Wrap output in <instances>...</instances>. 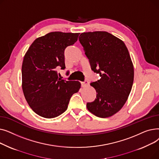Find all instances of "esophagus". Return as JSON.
I'll list each match as a JSON object with an SVG mask.
<instances>
[{
  "label": "esophagus",
  "instance_id": "esophagus-1",
  "mask_svg": "<svg viewBox=\"0 0 159 159\" xmlns=\"http://www.w3.org/2000/svg\"><path fill=\"white\" fill-rule=\"evenodd\" d=\"M88 84H89L88 81L86 80H85L84 82H81V86L82 87H86V86H88Z\"/></svg>",
  "mask_w": 159,
  "mask_h": 159
}]
</instances>
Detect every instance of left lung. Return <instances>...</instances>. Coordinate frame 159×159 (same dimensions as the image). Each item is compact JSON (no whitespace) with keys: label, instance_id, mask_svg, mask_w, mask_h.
I'll use <instances>...</instances> for the list:
<instances>
[{"label":"left lung","instance_id":"1","mask_svg":"<svg viewBox=\"0 0 159 159\" xmlns=\"http://www.w3.org/2000/svg\"><path fill=\"white\" fill-rule=\"evenodd\" d=\"M79 39L91 70L101 77L90 83L97 96L87 108L98 117H109L122 107L132 88L134 70L128 48L106 31L82 33Z\"/></svg>","mask_w":159,"mask_h":159}]
</instances>
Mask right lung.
<instances>
[{"label":"right lung","instance_id":"1","mask_svg":"<svg viewBox=\"0 0 159 159\" xmlns=\"http://www.w3.org/2000/svg\"><path fill=\"white\" fill-rule=\"evenodd\" d=\"M79 34L50 32L35 39L24 57V95L33 111L40 116L51 119L63 113L71 96L80 88L79 81L61 80L57 72L66 68L64 51L76 43Z\"/></svg>","mask_w":159,"mask_h":159}]
</instances>
